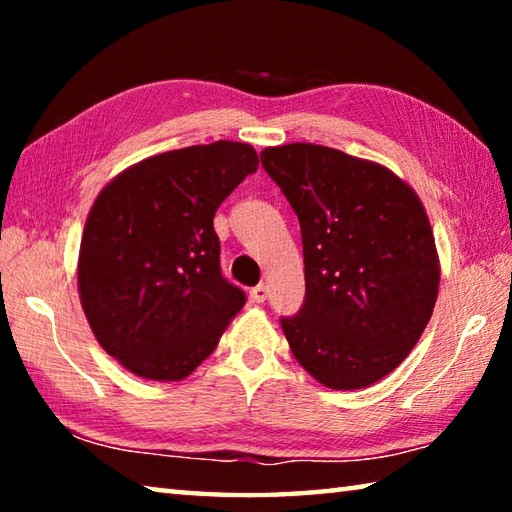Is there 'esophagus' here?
<instances>
[{
	"label": "esophagus",
	"mask_w": 512,
	"mask_h": 512,
	"mask_svg": "<svg viewBox=\"0 0 512 512\" xmlns=\"http://www.w3.org/2000/svg\"><path fill=\"white\" fill-rule=\"evenodd\" d=\"M250 298H253V302H264L268 298V287H266V284H257V287L250 291Z\"/></svg>",
	"instance_id": "34e87169"
}]
</instances>
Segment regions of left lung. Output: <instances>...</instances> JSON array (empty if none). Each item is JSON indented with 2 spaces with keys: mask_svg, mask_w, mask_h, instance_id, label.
Returning a JSON list of instances; mask_svg holds the SVG:
<instances>
[{
  "mask_svg": "<svg viewBox=\"0 0 512 512\" xmlns=\"http://www.w3.org/2000/svg\"><path fill=\"white\" fill-rule=\"evenodd\" d=\"M262 167L302 232L305 305L280 320L293 357L334 391L375 384L409 357L438 298L422 201L384 164L329 146H268Z\"/></svg>",
  "mask_w": 512,
  "mask_h": 512,
  "instance_id": "left-lung-1",
  "label": "left lung"
}]
</instances>
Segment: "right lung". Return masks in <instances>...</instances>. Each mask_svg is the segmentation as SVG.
<instances>
[{
	"instance_id": "add662e5",
	"label": "right lung",
	"mask_w": 512,
	"mask_h": 512,
	"mask_svg": "<svg viewBox=\"0 0 512 512\" xmlns=\"http://www.w3.org/2000/svg\"><path fill=\"white\" fill-rule=\"evenodd\" d=\"M257 167L253 146L219 140L151 155L99 192L81 239V307L133 375H192L244 307L221 275L214 214Z\"/></svg>"
}]
</instances>
